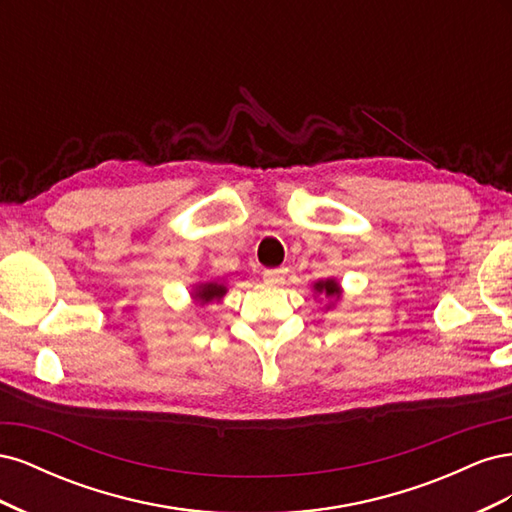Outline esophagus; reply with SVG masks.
<instances>
[{"label":"esophagus","mask_w":512,"mask_h":512,"mask_svg":"<svg viewBox=\"0 0 512 512\" xmlns=\"http://www.w3.org/2000/svg\"><path fill=\"white\" fill-rule=\"evenodd\" d=\"M286 273H288L286 267L265 271V282H267L269 286H282V284L286 282Z\"/></svg>","instance_id":"esophagus-1"}]
</instances>
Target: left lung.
Listing matches in <instances>:
<instances>
[{"label": "left lung", "mask_w": 512, "mask_h": 512, "mask_svg": "<svg viewBox=\"0 0 512 512\" xmlns=\"http://www.w3.org/2000/svg\"><path fill=\"white\" fill-rule=\"evenodd\" d=\"M342 294H344V288L335 280V277H327V280H318L314 284V297L331 299L327 305H324V309L335 307L339 301H342Z\"/></svg>", "instance_id": "obj_1"}]
</instances>
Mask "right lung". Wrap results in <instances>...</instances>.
<instances>
[{
  "label": "right lung",
  "instance_id": "1",
  "mask_svg": "<svg viewBox=\"0 0 512 512\" xmlns=\"http://www.w3.org/2000/svg\"><path fill=\"white\" fill-rule=\"evenodd\" d=\"M228 292L226 282L224 280H203V282H196L192 286V299L198 305H207L213 301H220L224 299V294Z\"/></svg>",
  "mask_w": 512,
  "mask_h": 512
}]
</instances>
